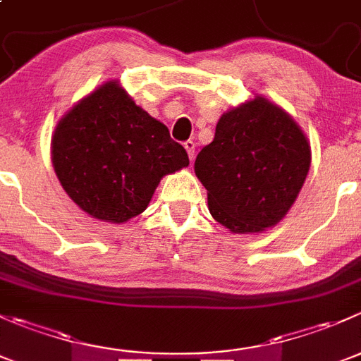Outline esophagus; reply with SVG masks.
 Returning <instances> with one entry per match:
<instances>
[{
	"label": "esophagus",
	"mask_w": 361,
	"mask_h": 361,
	"mask_svg": "<svg viewBox=\"0 0 361 361\" xmlns=\"http://www.w3.org/2000/svg\"><path fill=\"white\" fill-rule=\"evenodd\" d=\"M185 150H187V154H188V159L190 160H194L195 159V143L192 140H188V141H185Z\"/></svg>",
	"instance_id": "esophagus-1"
}]
</instances>
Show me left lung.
<instances>
[{
  "mask_svg": "<svg viewBox=\"0 0 361 361\" xmlns=\"http://www.w3.org/2000/svg\"><path fill=\"white\" fill-rule=\"evenodd\" d=\"M309 167L304 130L257 94L220 116L194 169L207 190L211 216L232 234H258L288 214Z\"/></svg>",
  "mask_w": 361,
  "mask_h": 361,
  "instance_id": "left-lung-1",
  "label": "left lung"
}]
</instances>
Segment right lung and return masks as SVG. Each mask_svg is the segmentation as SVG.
Returning <instances> with one entry per match:
<instances>
[{
  "label": "right lung",
  "instance_id": "1",
  "mask_svg": "<svg viewBox=\"0 0 361 361\" xmlns=\"http://www.w3.org/2000/svg\"><path fill=\"white\" fill-rule=\"evenodd\" d=\"M50 148L69 199L89 216L116 225L147 209L166 174L188 166L185 148L118 80L104 82L64 113Z\"/></svg>",
  "mask_w": 361,
  "mask_h": 361
}]
</instances>
